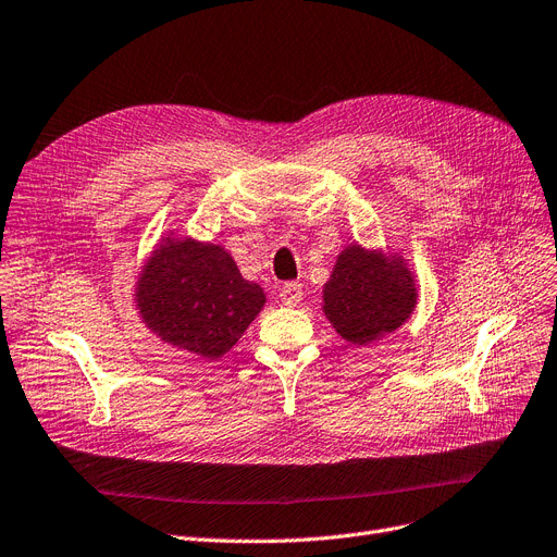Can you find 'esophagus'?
<instances>
[{
	"label": "esophagus",
	"mask_w": 557,
	"mask_h": 557,
	"mask_svg": "<svg viewBox=\"0 0 557 557\" xmlns=\"http://www.w3.org/2000/svg\"><path fill=\"white\" fill-rule=\"evenodd\" d=\"M301 297H304L301 283H285V285L281 287V293H278V299H281V304H285V306H297V304L301 301Z\"/></svg>",
	"instance_id": "1"
}]
</instances>
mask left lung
I'll return each mask as SVG.
<instances>
[{
    "label": "left lung",
    "mask_w": 557,
    "mask_h": 557,
    "mask_svg": "<svg viewBox=\"0 0 557 557\" xmlns=\"http://www.w3.org/2000/svg\"><path fill=\"white\" fill-rule=\"evenodd\" d=\"M418 290L403 253L351 242L322 285V313L345 343L368 347L403 329L418 306Z\"/></svg>",
    "instance_id": "left-lung-1"
}]
</instances>
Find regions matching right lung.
I'll list each match as a JSON object with an SVG mask.
<instances>
[{
	"instance_id": "1",
	"label": "right lung",
	"mask_w": 557,
	"mask_h": 557,
	"mask_svg": "<svg viewBox=\"0 0 557 557\" xmlns=\"http://www.w3.org/2000/svg\"><path fill=\"white\" fill-rule=\"evenodd\" d=\"M264 304L262 287L239 274L226 247L173 231L144 258L132 285V306L152 336L208 361L235 347Z\"/></svg>"
}]
</instances>
